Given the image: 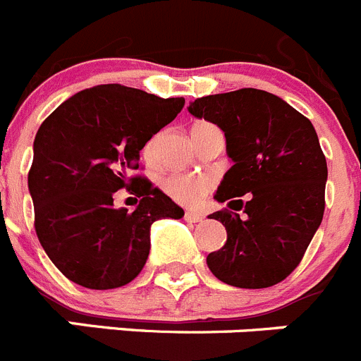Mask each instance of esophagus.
I'll return each instance as SVG.
<instances>
[{"label": "esophagus", "instance_id": "1", "mask_svg": "<svg viewBox=\"0 0 361 361\" xmlns=\"http://www.w3.org/2000/svg\"><path fill=\"white\" fill-rule=\"evenodd\" d=\"M185 221L187 222H200V221H203V215L201 214H197V212H185Z\"/></svg>", "mask_w": 361, "mask_h": 361}]
</instances>
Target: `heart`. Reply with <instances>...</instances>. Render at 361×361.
<instances>
[{"mask_svg": "<svg viewBox=\"0 0 361 361\" xmlns=\"http://www.w3.org/2000/svg\"><path fill=\"white\" fill-rule=\"evenodd\" d=\"M212 123H207V121H201V123H196L192 126V139L196 140L197 137L204 133L208 130H214ZM153 146L154 142L151 140L149 144L144 149V157L151 158L153 154ZM212 180L208 176H197V174H185V173H173L169 176H165L161 180V188L171 200H174L176 203L183 204V207H200L204 201V197L210 194Z\"/></svg>", "mask_w": 361, "mask_h": 361, "instance_id": "obj_1", "label": "heart"}]
</instances>
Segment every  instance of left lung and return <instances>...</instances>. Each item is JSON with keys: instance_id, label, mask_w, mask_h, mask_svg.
Instances as JSON below:
<instances>
[{"instance_id": "1", "label": "left lung", "mask_w": 361, "mask_h": 361, "mask_svg": "<svg viewBox=\"0 0 361 361\" xmlns=\"http://www.w3.org/2000/svg\"><path fill=\"white\" fill-rule=\"evenodd\" d=\"M188 112L224 131L233 160L215 194L228 208L210 215L228 240L208 255V269L231 287H272L298 267L324 215L328 165L315 128L258 89L200 97Z\"/></svg>"}]
</instances>
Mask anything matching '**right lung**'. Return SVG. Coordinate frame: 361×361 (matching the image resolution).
<instances>
[{
    "instance_id": "obj_1",
    "label": "right lung",
    "mask_w": 361,
    "mask_h": 361,
    "mask_svg": "<svg viewBox=\"0 0 361 361\" xmlns=\"http://www.w3.org/2000/svg\"><path fill=\"white\" fill-rule=\"evenodd\" d=\"M183 104V97L109 83L74 94L40 124L28 173L35 233L71 281L92 290L123 287L146 265L151 224L183 217L147 178L130 174ZM121 188L140 197L133 212L113 207Z\"/></svg>"
}]
</instances>
